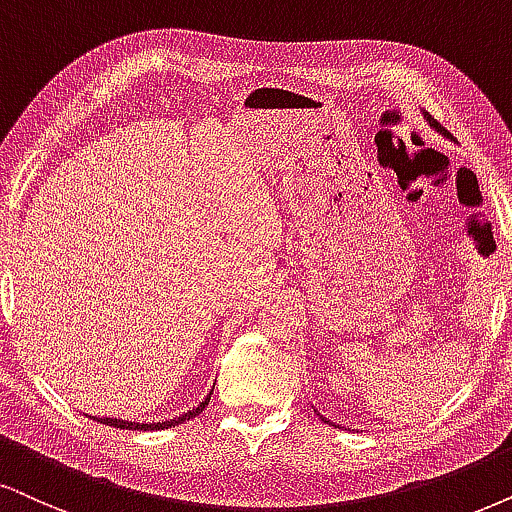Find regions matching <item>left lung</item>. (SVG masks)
Returning <instances> with one entry per match:
<instances>
[{"label":"left lung","mask_w":512,"mask_h":512,"mask_svg":"<svg viewBox=\"0 0 512 512\" xmlns=\"http://www.w3.org/2000/svg\"><path fill=\"white\" fill-rule=\"evenodd\" d=\"M425 118H428V122H430V127H435V129H437V132H442V134H444V137H449V134H446V129H444L442 125H439V122H437L435 118H432V115H428V113H425Z\"/></svg>","instance_id":"1"}]
</instances>
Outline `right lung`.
I'll list each match as a JSON object with an SVG mask.
<instances>
[{
	"label": "right lung",
	"mask_w": 512,
	"mask_h": 512,
	"mask_svg": "<svg viewBox=\"0 0 512 512\" xmlns=\"http://www.w3.org/2000/svg\"><path fill=\"white\" fill-rule=\"evenodd\" d=\"M208 404H210V397L205 401H200V404L193 411L184 413V416H179L174 420H165V423H132V420H120V418H101V423L103 425H113V428H120V430H165V428H174V425H181V423H186V420L196 418L198 413H203V409ZM96 420H99V418H96Z\"/></svg>",
	"instance_id": "right-lung-1"
}]
</instances>
